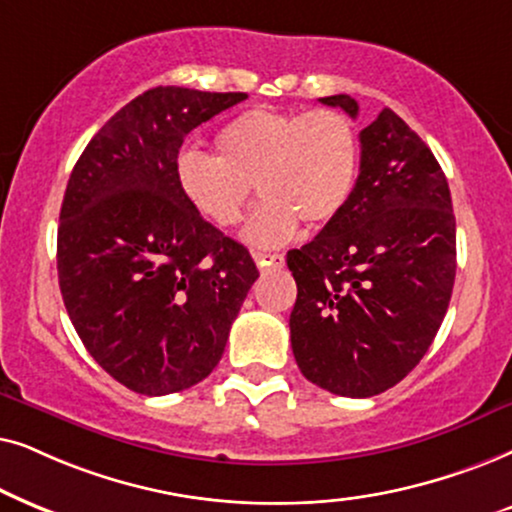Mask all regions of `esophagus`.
<instances>
[{
    "mask_svg": "<svg viewBox=\"0 0 512 512\" xmlns=\"http://www.w3.org/2000/svg\"><path fill=\"white\" fill-rule=\"evenodd\" d=\"M255 262L257 267L260 269H281L285 264V257L278 255V252H274V255H264V252H255Z\"/></svg>",
    "mask_w": 512,
    "mask_h": 512,
    "instance_id": "1",
    "label": "esophagus"
}]
</instances>
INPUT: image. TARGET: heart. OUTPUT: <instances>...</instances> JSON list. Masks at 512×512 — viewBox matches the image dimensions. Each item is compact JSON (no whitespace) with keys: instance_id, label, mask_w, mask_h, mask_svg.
Instances as JSON below:
<instances>
[{"instance_id":"1","label":"heart","mask_w":512,"mask_h":512,"mask_svg":"<svg viewBox=\"0 0 512 512\" xmlns=\"http://www.w3.org/2000/svg\"><path fill=\"white\" fill-rule=\"evenodd\" d=\"M215 152L177 156V187L203 220L234 227L255 185L264 199L243 231L255 248L288 243L299 220L323 227L342 215L360 163L356 128L337 109H248L217 133Z\"/></svg>"}]
</instances>
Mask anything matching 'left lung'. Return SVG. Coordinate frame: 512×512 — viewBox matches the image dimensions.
I'll return each mask as SVG.
<instances>
[{
	"mask_svg": "<svg viewBox=\"0 0 512 512\" xmlns=\"http://www.w3.org/2000/svg\"><path fill=\"white\" fill-rule=\"evenodd\" d=\"M320 102L358 117L351 95ZM288 267L292 353L313 384L370 398L424 358L452 297L456 220L440 163L393 109L360 131V175L342 215L290 250Z\"/></svg>",
	"mask_w": 512,
	"mask_h": 512,
	"instance_id": "1",
	"label": "left lung"
}]
</instances>
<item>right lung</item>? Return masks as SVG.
Here are the masks:
<instances>
[{
  "label": "right lung",
  "instance_id": "right-lung-1",
  "mask_svg": "<svg viewBox=\"0 0 512 512\" xmlns=\"http://www.w3.org/2000/svg\"><path fill=\"white\" fill-rule=\"evenodd\" d=\"M248 98L156 86L88 142L67 182L58 283L86 351L142 395L185 391L220 363L260 271L203 220L175 163L196 126Z\"/></svg>",
  "mask_w": 512,
  "mask_h": 512
}]
</instances>
